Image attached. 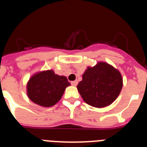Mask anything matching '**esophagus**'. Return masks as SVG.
Wrapping results in <instances>:
<instances>
[{"label": "esophagus", "mask_w": 147, "mask_h": 147, "mask_svg": "<svg viewBox=\"0 0 147 147\" xmlns=\"http://www.w3.org/2000/svg\"><path fill=\"white\" fill-rule=\"evenodd\" d=\"M78 84V82L76 81V80H75V81H73V82H71V85L74 86H76V85Z\"/></svg>", "instance_id": "1"}]
</instances>
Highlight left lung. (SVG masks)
I'll return each mask as SVG.
<instances>
[{"instance_id":"obj_1","label":"left lung","mask_w":147,"mask_h":147,"mask_svg":"<svg viewBox=\"0 0 147 147\" xmlns=\"http://www.w3.org/2000/svg\"><path fill=\"white\" fill-rule=\"evenodd\" d=\"M123 87L120 71L105 61H98L87 67L77 90L87 104L95 108H104L112 103Z\"/></svg>"}]
</instances>
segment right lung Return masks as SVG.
Returning <instances> with one entry per match:
<instances>
[{
    "mask_svg": "<svg viewBox=\"0 0 147 147\" xmlns=\"http://www.w3.org/2000/svg\"><path fill=\"white\" fill-rule=\"evenodd\" d=\"M71 86L67 77L56 74L53 70L37 72L27 83L29 99L42 107H51L61 100L67 86Z\"/></svg>",
    "mask_w": 147,
    "mask_h": 147,
    "instance_id": "right-lung-1",
    "label": "right lung"
}]
</instances>
